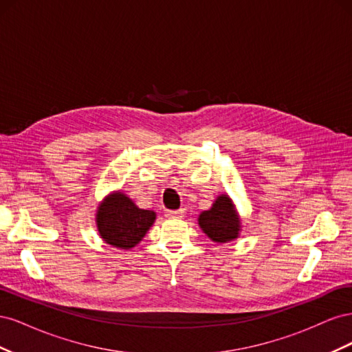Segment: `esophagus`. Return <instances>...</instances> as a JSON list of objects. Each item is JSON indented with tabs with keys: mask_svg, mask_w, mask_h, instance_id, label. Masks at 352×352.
Here are the masks:
<instances>
[{
	"mask_svg": "<svg viewBox=\"0 0 352 352\" xmlns=\"http://www.w3.org/2000/svg\"><path fill=\"white\" fill-rule=\"evenodd\" d=\"M185 210H166V217L168 219H176V217H182Z\"/></svg>",
	"mask_w": 352,
	"mask_h": 352,
	"instance_id": "1",
	"label": "esophagus"
}]
</instances>
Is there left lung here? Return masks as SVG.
<instances>
[{"mask_svg": "<svg viewBox=\"0 0 352 352\" xmlns=\"http://www.w3.org/2000/svg\"><path fill=\"white\" fill-rule=\"evenodd\" d=\"M198 221L207 236L220 243L235 239L241 228L232 201L226 195L219 197L210 210L202 211Z\"/></svg>", "mask_w": 352, "mask_h": 352, "instance_id": "1", "label": "left lung"}]
</instances>
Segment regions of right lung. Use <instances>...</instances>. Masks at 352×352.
Masks as SVG:
<instances>
[{"mask_svg":"<svg viewBox=\"0 0 352 352\" xmlns=\"http://www.w3.org/2000/svg\"><path fill=\"white\" fill-rule=\"evenodd\" d=\"M155 220L151 210L138 208L131 198L116 192L98 208L97 226L101 238L117 248H132Z\"/></svg>","mask_w":352,"mask_h":352,"instance_id":"add662e5","label":"right lung"}]
</instances>
